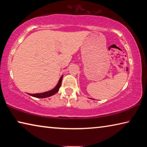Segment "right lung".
I'll list each match as a JSON object with an SVG mask.
<instances>
[{"label": "right lung", "instance_id": "obj_1", "mask_svg": "<svg viewBox=\"0 0 147 147\" xmlns=\"http://www.w3.org/2000/svg\"><path fill=\"white\" fill-rule=\"evenodd\" d=\"M62 78H63V76H61L60 79H59L58 83V84H57V86L55 87V88H54L53 89H52V90H51V91L45 92V93H42L29 94L30 95L34 96V97H36V98H46V97H49V96L53 95V94L56 93L57 92L59 91V88H60L61 84Z\"/></svg>", "mask_w": 147, "mask_h": 147}]
</instances>
